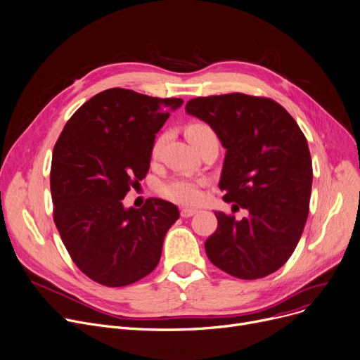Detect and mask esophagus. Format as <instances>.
<instances>
[{
  "instance_id": "obj_1",
  "label": "esophagus",
  "mask_w": 360,
  "mask_h": 360,
  "mask_svg": "<svg viewBox=\"0 0 360 360\" xmlns=\"http://www.w3.org/2000/svg\"><path fill=\"white\" fill-rule=\"evenodd\" d=\"M198 212V210H195V208H189V207H184L182 210H181V215L184 219H188V217H193V215H195Z\"/></svg>"
}]
</instances>
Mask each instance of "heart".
I'll return each instance as SVG.
<instances>
[{"label":"heart","mask_w":360,"mask_h":360,"mask_svg":"<svg viewBox=\"0 0 360 360\" xmlns=\"http://www.w3.org/2000/svg\"><path fill=\"white\" fill-rule=\"evenodd\" d=\"M188 139L193 141V145L197 146L200 143L214 134L212 129L207 124H193L189 126L186 130ZM160 145L162 140H158L155 143V146L152 149V155L156 156L160 150ZM204 185V181L200 178H191V176H179V178H174L172 181H169L167 184H165L160 188V194L171 200L174 202L178 204H195L200 198H201V186Z\"/></svg>","instance_id":"b5f03b06"}]
</instances>
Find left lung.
<instances>
[{
    "label": "left lung",
    "mask_w": 360,
    "mask_h": 360,
    "mask_svg": "<svg viewBox=\"0 0 360 360\" xmlns=\"http://www.w3.org/2000/svg\"><path fill=\"white\" fill-rule=\"evenodd\" d=\"M185 111L226 149L223 200L248 210L242 220L214 212L219 226L205 242L208 259L240 279L274 274L294 253L308 217L313 163L304 133L282 105L246 94L194 98Z\"/></svg>",
    "instance_id": "1"
}]
</instances>
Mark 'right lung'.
Returning a JSON list of instances; mask_svg holds the SVG:
<instances>
[{"instance_id":"1","label":"right lung","mask_w":360,"mask_h":360,"mask_svg":"<svg viewBox=\"0 0 360 360\" xmlns=\"http://www.w3.org/2000/svg\"><path fill=\"white\" fill-rule=\"evenodd\" d=\"M182 104L110 88L79 107L60 133L51 169L53 219L72 260L92 281L124 286L158 266L178 207L149 198L126 208L123 198L148 174L156 133Z\"/></svg>"}]
</instances>
